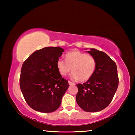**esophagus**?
<instances>
[{
	"label": "esophagus",
	"instance_id": "obj_1",
	"mask_svg": "<svg viewBox=\"0 0 135 135\" xmlns=\"http://www.w3.org/2000/svg\"><path fill=\"white\" fill-rule=\"evenodd\" d=\"M68 83H69V85H74V83H73L72 82H71V81H68Z\"/></svg>",
	"mask_w": 135,
	"mask_h": 135
}]
</instances>
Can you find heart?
<instances>
[{
  "label": "heart",
  "mask_w": 135,
  "mask_h": 135,
  "mask_svg": "<svg viewBox=\"0 0 135 135\" xmlns=\"http://www.w3.org/2000/svg\"><path fill=\"white\" fill-rule=\"evenodd\" d=\"M97 67V61L93 56L86 55L79 50L68 52L65 56V61L58 59L56 68L60 74L65 76L70 71H73L71 78L85 82L91 78Z\"/></svg>",
  "instance_id": "obj_1"
}]
</instances>
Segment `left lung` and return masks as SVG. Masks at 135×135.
Listing matches in <instances>:
<instances>
[{
    "mask_svg": "<svg viewBox=\"0 0 135 135\" xmlns=\"http://www.w3.org/2000/svg\"><path fill=\"white\" fill-rule=\"evenodd\" d=\"M87 52L97 61L93 75L87 82L77 84L76 101L86 112H98L106 108L113 99L119 85L117 66L106 53L95 49Z\"/></svg>",
    "mask_w": 135,
    "mask_h": 135,
    "instance_id": "left-lung-1",
    "label": "left lung"
}]
</instances>
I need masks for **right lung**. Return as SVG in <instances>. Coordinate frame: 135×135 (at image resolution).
I'll use <instances>...</instances> for the list:
<instances>
[{
    "label": "right lung",
    "mask_w": 135,
    "mask_h": 135,
    "mask_svg": "<svg viewBox=\"0 0 135 135\" xmlns=\"http://www.w3.org/2000/svg\"><path fill=\"white\" fill-rule=\"evenodd\" d=\"M64 50L48 47L34 51L22 65L20 78L21 92L27 104L37 111L49 113L60 106L69 87L56 68Z\"/></svg>",
    "instance_id": "1"
}]
</instances>
